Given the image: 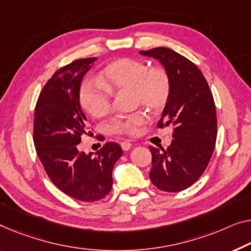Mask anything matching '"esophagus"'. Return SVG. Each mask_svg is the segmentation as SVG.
I'll return each mask as SVG.
<instances>
[{
    "label": "esophagus",
    "instance_id": "esophagus-1",
    "mask_svg": "<svg viewBox=\"0 0 251 251\" xmlns=\"http://www.w3.org/2000/svg\"><path fill=\"white\" fill-rule=\"evenodd\" d=\"M121 147H122V149L124 150V151H128V150L132 148V144L129 143V142H127V141H125V142H122L121 143Z\"/></svg>",
    "mask_w": 251,
    "mask_h": 251
}]
</instances>
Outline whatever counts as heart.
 I'll list each match as a JSON object with an SVG mask.
<instances>
[{"mask_svg":"<svg viewBox=\"0 0 251 251\" xmlns=\"http://www.w3.org/2000/svg\"><path fill=\"white\" fill-rule=\"evenodd\" d=\"M100 85L85 82L78 91V100L85 113L102 118L111 110L110 95L129 92L135 106H143L159 114L167 107L171 96V78L167 70L150 67L148 63L134 58H121L108 64L98 76ZM148 121L143 111L109 123V130L122 135H136Z\"/></svg>","mask_w":251,"mask_h":251,"instance_id":"heart-1","label":"heart"}]
</instances>
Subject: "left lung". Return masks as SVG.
<instances>
[{"instance_id": "left-lung-1", "label": "left lung", "mask_w": 251, "mask_h": 251, "mask_svg": "<svg viewBox=\"0 0 251 251\" xmlns=\"http://www.w3.org/2000/svg\"><path fill=\"white\" fill-rule=\"evenodd\" d=\"M140 54L158 59L171 78V96L158 127L173 126L174 138L166 150L150 147V179L163 192H181L203 175L214 151L218 134L214 99L206 78L188 58L166 47Z\"/></svg>"}]
</instances>
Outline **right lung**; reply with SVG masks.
<instances>
[{
    "mask_svg": "<svg viewBox=\"0 0 251 251\" xmlns=\"http://www.w3.org/2000/svg\"><path fill=\"white\" fill-rule=\"evenodd\" d=\"M96 57L76 59L53 74L37 100L33 144L51 182L75 200L96 201L113 187V169L123 154L121 145L107 142L96 154L80 151L81 136L89 134L78 91Z\"/></svg>",
    "mask_w": 251,
    "mask_h": 251,
    "instance_id": "1",
    "label": "right lung"
}]
</instances>
